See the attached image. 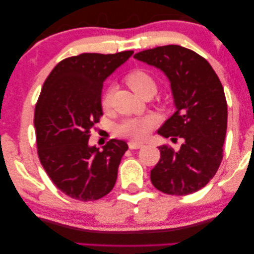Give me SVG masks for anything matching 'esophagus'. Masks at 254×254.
Returning <instances> with one entry per match:
<instances>
[{"label": "esophagus", "mask_w": 254, "mask_h": 254, "mask_svg": "<svg viewBox=\"0 0 254 254\" xmlns=\"http://www.w3.org/2000/svg\"><path fill=\"white\" fill-rule=\"evenodd\" d=\"M143 143L142 142H135V141H130L128 142V147H129V149H140L143 147Z\"/></svg>", "instance_id": "esophagus-1"}]
</instances>
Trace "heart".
<instances>
[{"mask_svg": "<svg viewBox=\"0 0 254 254\" xmlns=\"http://www.w3.org/2000/svg\"><path fill=\"white\" fill-rule=\"evenodd\" d=\"M126 83L133 91L143 98L144 96H154L157 91V84L154 77L144 70H134L126 77ZM113 89L109 88L104 92L102 98L103 109H109L112 100ZM155 126V120L151 117L127 118L116 127V133L121 137L130 140H144Z\"/></svg>", "mask_w": 254, "mask_h": 254, "instance_id": "heart-1", "label": "heart"}]
</instances>
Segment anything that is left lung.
Segmentation results:
<instances>
[{
    "label": "left lung",
    "instance_id": "left-lung-1",
    "mask_svg": "<svg viewBox=\"0 0 254 254\" xmlns=\"http://www.w3.org/2000/svg\"><path fill=\"white\" fill-rule=\"evenodd\" d=\"M134 58L164 72L171 85L176 112L157 133L172 141L183 138L178 151L158 147L152 185L170 195L196 192L210 182L223 158L228 106L221 81L206 59L178 45L142 51Z\"/></svg>",
    "mask_w": 254,
    "mask_h": 254
}]
</instances>
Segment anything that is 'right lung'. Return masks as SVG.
Instances as JSON below:
<instances>
[{"label": "right lung", "mask_w": 254, "mask_h": 254, "mask_svg": "<svg viewBox=\"0 0 254 254\" xmlns=\"http://www.w3.org/2000/svg\"><path fill=\"white\" fill-rule=\"evenodd\" d=\"M133 51L83 53L55 65L34 111L38 156L61 192L81 201L98 200L116 184L128 145L112 138L99 150L89 145L90 129L103 116V83Z\"/></svg>", "instance_id": "right-lung-1"}]
</instances>
